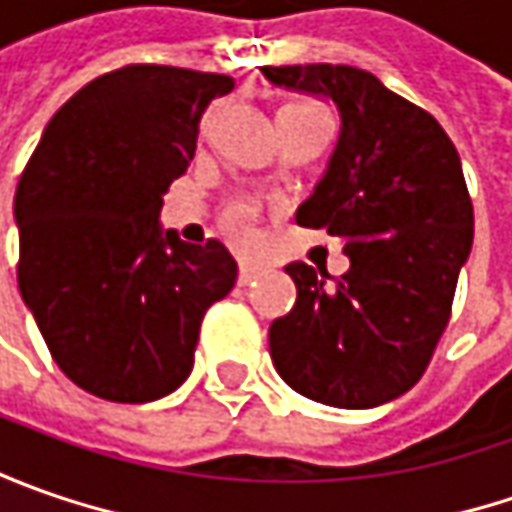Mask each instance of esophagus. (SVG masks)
Instances as JSON below:
<instances>
[{"instance_id":"obj_1","label":"esophagus","mask_w":512,"mask_h":512,"mask_svg":"<svg viewBox=\"0 0 512 512\" xmlns=\"http://www.w3.org/2000/svg\"><path fill=\"white\" fill-rule=\"evenodd\" d=\"M265 273V267L262 265H250V262H242L239 265V285H253L259 276Z\"/></svg>"}]
</instances>
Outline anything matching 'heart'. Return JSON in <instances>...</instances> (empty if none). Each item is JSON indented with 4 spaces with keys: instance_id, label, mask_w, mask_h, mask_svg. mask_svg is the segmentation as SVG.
<instances>
[{
    "instance_id": "heart-1",
    "label": "heart",
    "mask_w": 512,
    "mask_h": 512,
    "mask_svg": "<svg viewBox=\"0 0 512 512\" xmlns=\"http://www.w3.org/2000/svg\"><path fill=\"white\" fill-rule=\"evenodd\" d=\"M287 108H313V105H287ZM253 222H256V207L250 202H230L225 207V213H222V225H225L227 236L236 239V242H247Z\"/></svg>"
}]
</instances>
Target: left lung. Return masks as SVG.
<instances>
[{"label": "left lung", "mask_w": 512, "mask_h": 512, "mask_svg": "<svg viewBox=\"0 0 512 512\" xmlns=\"http://www.w3.org/2000/svg\"><path fill=\"white\" fill-rule=\"evenodd\" d=\"M273 85L330 96L342 113L325 179L296 222L342 239L350 270L293 262L296 305L270 325V356L296 393L376 407L422 379L450 322L473 245L459 150L419 105L350 65L262 68Z\"/></svg>", "instance_id": "obj_1"}]
</instances>
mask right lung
I'll return each mask as SVG.
<instances>
[{"label": "right lung", "mask_w": 512, "mask_h": 512, "mask_svg": "<svg viewBox=\"0 0 512 512\" xmlns=\"http://www.w3.org/2000/svg\"><path fill=\"white\" fill-rule=\"evenodd\" d=\"M225 73L125 65L73 93L19 176V293L53 362L99 399L142 404L185 382L207 307L236 285L216 239L159 230Z\"/></svg>", "instance_id": "1"}]
</instances>
